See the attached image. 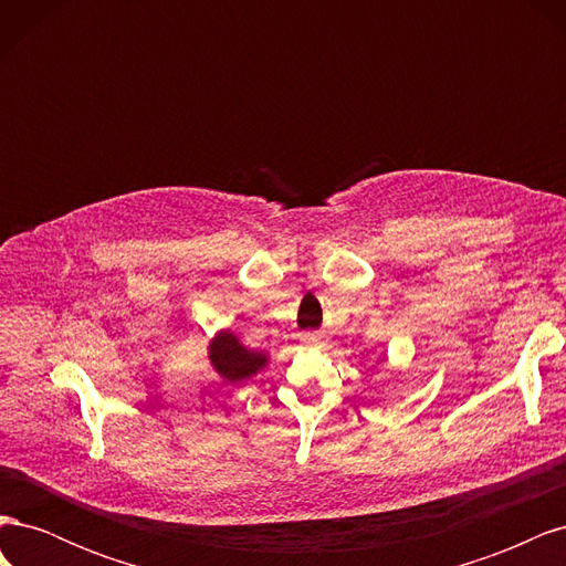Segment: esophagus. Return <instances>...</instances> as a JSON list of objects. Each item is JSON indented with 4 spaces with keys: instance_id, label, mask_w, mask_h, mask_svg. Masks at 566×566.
<instances>
[{
    "instance_id": "34e87169",
    "label": "esophagus",
    "mask_w": 566,
    "mask_h": 566,
    "mask_svg": "<svg viewBox=\"0 0 566 566\" xmlns=\"http://www.w3.org/2000/svg\"><path fill=\"white\" fill-rule=\"evenodd\" d=\"M318 342H321L318 333H304L302 335V345H318Z\"/></svg>"
}]
</instances>
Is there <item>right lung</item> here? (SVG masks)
I'll return each instance as SVG.
<instances>
[{
	"label": "right lung",
	"mask_w": 566,
	"mask_h": 566,
	"mask_svg": "<svg viewBox=\"0 0 566 566\" xmlns=\"http://www.w3.org/2000/svg\"><path fill=\"white\" fill-rule=\"evenodd\" d=\"M210 361L214 370L224 378L227 382H243L252 375L260 373L266 366V354L264 352H252L245 345L238 342V337L231 331H221L210 342Z\"/></svg>",
	"instance_id": "right-lung-1"
}]
</instances>
